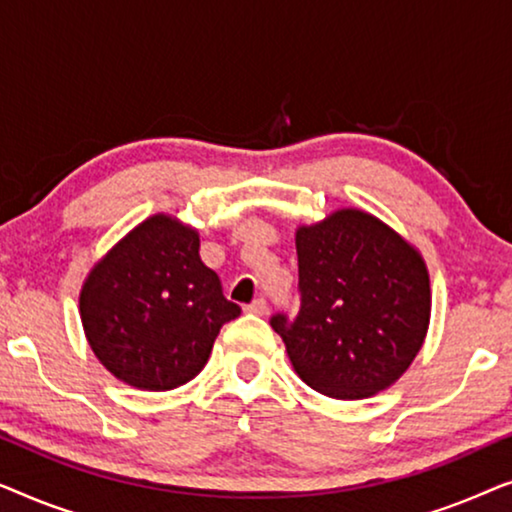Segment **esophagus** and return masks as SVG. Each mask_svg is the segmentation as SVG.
Segmentation results:
<instances>
[{"mask_svg": "<svg viewBox=\"0 0 512 512\" xmlns=\"http://www.w3.org/2000/svg\"><path fill=\"white\" fill-rule=\"evenodd\" d=\"M244 312L256 314V317H263V314L268 312V305H265V300H263V298H258V300H254V303H251V305L244 307Z\"/></svg>", "mask_w": 512, "mask_h": 512, "instance_id": "obj_1", "label": "esophagus"}]
</instances>
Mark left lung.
Segmentation results:
<instances>
[{"mask_svg": "<svg viewBox=\"0 0 512 512\" xmlns=\"http://www.w3.org/2000/svg\"><path fill=\"white\" fill-rule=\"evenodd\" d=\"M300 312L272 317L293 370L338 401L389 389L422 349L431 279L415 244L361 207L296 228Z\"/></svg>", "mask_w": 512, "mask_h": 512, "instance_id": "obj_1", "label": "left lung"}]
</instances>
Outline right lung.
<instances>
[{
	"label": "right lung",
	"instance_id": "right-lung-1",
	"mask_svg": "<svg viewBox=\"0 0 512 512\" xmlns=\"http://www.w3.org/2000/svg\"><path fill=\"white\" fill-rule=\"evenodd\" d=\"M79 314L90 349L116 380L170 391L207 366L221 326L240 317V307L202 263L198 230L158 212L93 263Z\"/></svg>",
	"mask_w": 512,
	"mask_h": 512
}]
</instances>
